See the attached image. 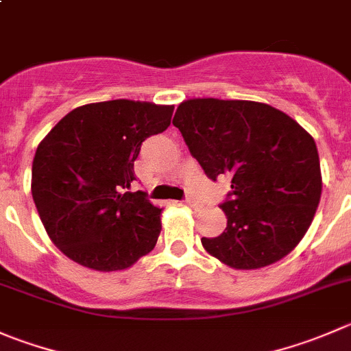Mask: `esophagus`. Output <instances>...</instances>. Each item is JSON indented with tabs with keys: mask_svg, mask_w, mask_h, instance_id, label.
<instances>
[{
	"mask_svg": "<svg viewBox=\"0 0 351 351\" xmlns=\"http://www.w3.org/2000/svg\"><path fill=\"white\" fill-rule=\"evenodd\" d=\"M185 204H186V206H190V207H197V206H199V204H197V200L193 199V197H186Z\"/></svg>",
	"mask_w": 351,
	"mask_h": 351,
	"instance_id": "esophagus-1",
	"label": "esophagus"
}]
</instances>
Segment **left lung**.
<instances>
[{
	"instance_id": "obj_1",
	"label": "left lung",
	"mask_w": 351,
	"mask_h": 351,
	"mask_svg": "<svg viewBox=\"0 0 351 351\" xmlns=\"http://www.w3.org/2000/svg\"><path fill=\"white\" fill-rule=\"evenodd\" d=\"M173 125L206 175H231L221 209L226 228L202 238L233 269H261L290 254L307 233L322 192L317 147L283 111L255 101H183Z\"/></svg>"
}]
</instances>
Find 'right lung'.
<instances>
[{
	"mask_svg": "<svg viewBox=\"0 0 351 351\" xmlns=\"http://www.w3.org/2000/svg\"><path fill=\"white\" fill-rule=\"evenodd\" d=\"M173 108L130 99L85 104L37 145L32 199L47 237L68 258L110 273L156 247L162 209L128 189L142 142L169 127Z\"/></svg>",
	"mask_w": 351,
	"mask_h": 351,
	"instance_id": "obj_1",
	"label": "right lung"
}]
</instances>
